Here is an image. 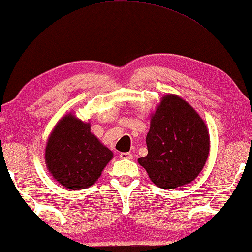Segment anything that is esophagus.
Returning a JSON list of instances; mask_svg holds the SVG:
<instances>
[{
  "instance_id": "esophagus-1",
  "label": "esophagus",
  "mask_w": 252,
  "mask_h": 252,
  "mask_svg": "<svg viewBox=\"0 0 252 252\" xmlns=\"http://www.w3.org/2000/svg\"><path fill=\"white\" fill-rule=\"evenodd\" d=\"M120 158L121 159H126V160H132L133 159V156L130 152H122L120 153Z\"/></svg>"
}]
</instances>
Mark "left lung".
I'll return each instance as SVG.
<instances>
[{
    "instance_id": "1",
    "label": "left lung",
    "mask_w": 252,
    "mask_h": 252,
    "mask_svg": "<svg viewBox=\"0 0 252 252\" xmlns=\"http://www.w3.org/2000/svg\"><path fill=\"white\" fill-rule=\"evenodd\" d=\"M148 155L138 159L161 189L189 185L201 172L210 151L206 122L186 100L171 93L161 97L151 114Z\"/></svg>"
}]
</instances>
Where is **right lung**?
Here are the masks:
<instances>
[{"label": "right lung", "instance_id": "obj_1", "mask_svg": "<svg viewBox=\"0 0 252 252\" xmlns=\"http://www.w3.org/2000/svg\"><path fill=\"white\" fill-rule=\"evenodd\" d=\"M113 152L91 132L84 122L70 112L51 131L44 151L51 176L70 190H82L94 185Z\"/></svg>", "mask_w": 252, "mask_h": 252}]
</instances>
